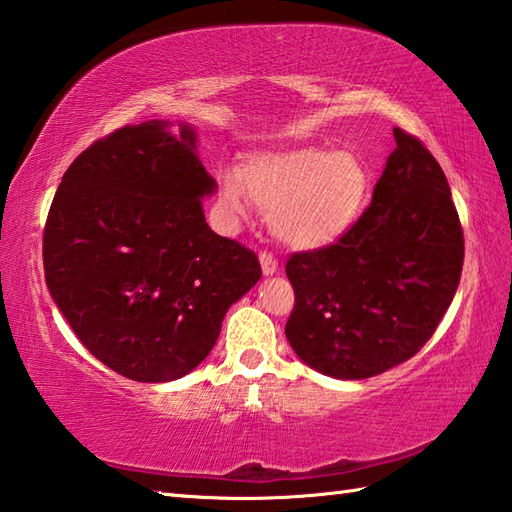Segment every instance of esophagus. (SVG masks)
Segmentation results:
<instances>
[{
	"mask_svg": "<svg viewBox=\"0 0 512 512\" xmlns=\"http://www.w3.org/2000/svg\"><path fill=\"white\" fill-rule=\"evenodd\" d=\"M260 267H263V274L271 276L278 271V258L271 252H260Z\"/></svg>",
	"mask_w": 512,
	"mask_h": 512,
	"instance_id": "1",
	"label": "esophagus"
}]
</instances>
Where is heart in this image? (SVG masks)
Returning <instances> with one entry per match:
<instances>
[{
  "mask_svg": "<svg viewBox=\"0 0 512 512\" xmlns=\"http://www.w3.org/2000/svg\"><path fill=\"white\" fill-rule=\"evenodd\" d=\"M370 170L350 151L298 149L263 155L221 179L223 208L243 219L249 202L271 214L276 236L293 247H324L359 219L370 195Z\"/></svg>",
  "mask_w": 512,
  "mask_h": 512,
  "instance_id": "heart-1",
  "label": "heart"
}]
</instances>
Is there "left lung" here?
Returning a JSON list of instances; mask_svg holds the SVG:
<instances>
[{"mask_svg":"<svg viewBox=\"0 0 512 512\" xmlns=\"http://www.w3.org/2000/svg\"><path fill=\"white\" fill-rule=\"evenodd\" d=\"M372 203L335 243L295 252L285 333L335 379H368L414 357L456 295L464 234L447 177L425 144L394 129Z\"/></svg>","mask_w":512,"mask_h":512,"instance_id":"obj_1","label":"left lung"}]
</instances>
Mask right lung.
I'll return each instance as SVG.
<instances>
[{"mask_svg": "<svg viewBox=\"0 0 512 512\" xmlns=\"http://www.w3.org/2000/svg\"><path fill=\"white\" fill-rule=\"evenodd\" d=\"M166 127L127 124L85 149L43 230L45 282L67 324L107 368L144 383L195 370L263 276L252 249L203 217L214 179L195 131Z\"/></svg>", "mask_w": 512, "mask_h": 512, "instance_id": "1", "label": "right lung"}]
</instances>
